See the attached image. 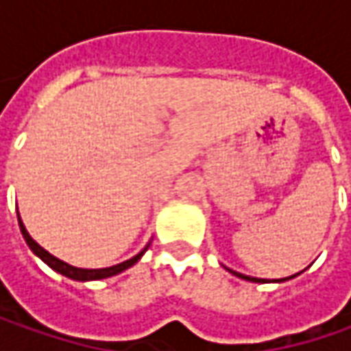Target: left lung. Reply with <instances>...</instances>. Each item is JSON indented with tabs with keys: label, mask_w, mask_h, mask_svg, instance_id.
Returning <instances> with one entry per match:
<instances>
[{
	"label": "left lung",
	"mask_w": 351,
	"mask_h": 351,
	"mask_svg": "<svg viewBox=\"0 0 351 351\" xmlns=\"http://www.w3.org/2000/svg\"><path fill=\"white\" fill-rule=\"evenodd\" d=\"M228 269V267H226ZM232 276L236 277H240V279H246V281H254V283H265L263 279H258V277H250V276H244V274H238V271H232V269H228ZM291 277H295V276H291ZM291 277H283V279H274L276 283H283V281H287V279H291Z\"/></svg>",
	"instance_id": "obj_1"
}]
</instances>
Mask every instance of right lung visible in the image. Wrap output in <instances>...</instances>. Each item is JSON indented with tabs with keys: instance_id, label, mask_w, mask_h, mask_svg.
<instances>
[{
	"instance_id": "add662e5",
	"label": "right lung",
	"mask_w": 351,
	"mask_h": 351,
	"mask_svg": "<svg viewBox=\"0 0 351 351\" xmlns=\"http://www.w3.org/2000/svg\"><path fill=\"white\" fill-rule=\"evenodd\" d=\"M17 219H19V228H21V234L25 238V242H27V246L31 248L36 258H40L43 262L47 263L50 269H54L56 274H60V276L68 277V279H74V281H97V279H107V277H113V276H119V274H123L125 269L128 267H132L134 263L141 260L142 256H144V252L148 250L150 246V242L144 246V248L136 254V256H132L130 260L127 262H121L117 263V265H111V267H101V269H84V267H75V265H70V263H66L64 260L60 258H56V256H52L50 252L43 248L38 242H34L31 234L27 232V228H25V224L21 221V215L17 213Z\"/></svg>"
}]
</instances>
